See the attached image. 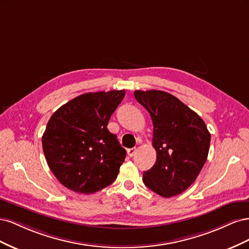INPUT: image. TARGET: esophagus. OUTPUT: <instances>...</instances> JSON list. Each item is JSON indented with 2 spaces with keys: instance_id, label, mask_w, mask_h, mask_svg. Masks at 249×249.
Masks as SVG:
<instances>
[{
  "instance_id": "34e87169",
  "label": "esophagus",
  "mask_w": 249,
  "mask_h": 249,
  "mask_svg": "<svg viewBox=\"0 0 249 249\" xmlns=\"http://www.w3.org/2000/svg\"><path fill=\"white\" fill-rule=\"evenodd\" d=\"M136 147H132V148H129L127 149V155H129V157H133L135 155V153H136Z\"/></svg>"
}]
</instances>
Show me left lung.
Wrapping results in <instances>:
<instances>
[{"instance_id":"8db88e82","label":"left lung","mask_w":249,"mask_h":249,"mask_svg":"<svg viewBox=\"0 0 249 249\" xmlns=\"http://www.w3.org/2000/svg\"><path fill=\"white\" fill-rule=\"evenodd\" d=\"M154 124V166L143 173V183L163 197L184 192L205 165L211 135L201 117L172 94L161 90H135Z\"/></svg>"}]
</instances>
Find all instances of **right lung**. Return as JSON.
Segmentation results:
<instances>
[{"mask_svg": "<svg viewBox=\"0 0 249 249\" xmlns=\"http://www.w3.org/2000/svg\"><path fill=\"white\" fill-rule=\"evenodd\" d=\"M124 90L74 97L53 114L42 135L48 165L64 187L91 194L116 179L125 149L107 129Z\"/></svg>", "mask_w": 249, "mask_h": 249, "instance_id": "right-lung-1", "label": "right lung"}]
</instances>
